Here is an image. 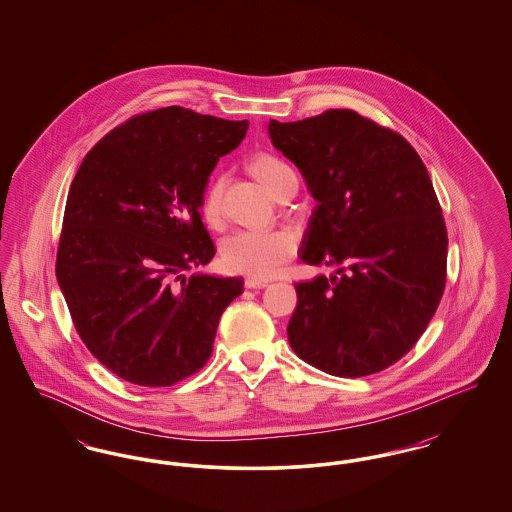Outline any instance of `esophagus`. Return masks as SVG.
<instances>
[{
  "instance_id": "esophagus-1",
  "label": "esophagus",
  "mask_w": 512,
  "mask_h": 512,
  "mask_svg": "<svg viewBox=\"0 0 512 512\" xmlns=\"http://www.w3.org/2000/svg\"><path fill=\"white\" fill-rule=\"evenodd\" d=\"M267 280H253V278H245V288L249 290H261V288H267Z\"/></svg>"
}]
</instances>
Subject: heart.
Listing matches in <instances>:
<instances>
[{
  "label": "heart",
  "mask_w": 512,
  "mask_h": 512,
  "mask_svg": "<svg viewBox=\"0 0 512 512\" xmlns=\"http://www.w3.org/2000/svg\"><path fill=\"white\" fill-rule=\"evenodd\" d=\"M249 169L265 186L268 194L278 197L284 186L295 178L292 169L274 155H257ZM222 213V180H215L203 197V217L217 224ZM297 249V240L288 230H240L224 240L220 247L222 267L234 274H244L253 280L276 276L290 261Z\"/></svg>",
  "instance_id": "obj_1"
}]
</instances>
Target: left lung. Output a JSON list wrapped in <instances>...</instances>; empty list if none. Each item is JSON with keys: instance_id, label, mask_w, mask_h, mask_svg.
<instances>
[{"instance_id": "1", "label": "left lung", "mask_w": 512, "mask_h": 512, "mask_svg": "<svg viewBox=\"0 0 512 512\" xmlns=\"http://www.w3.org/2000/svg\"><path fill=\"white\" fill-rule=\"evenodd\" d=\"M268 132L318 201L301 261L338 267L295 284L290 345L332 376L380 372L413 349L445 290L447 228L430 174L399 132L351 109L270 121Z\"/></svg>"}]
</instances>
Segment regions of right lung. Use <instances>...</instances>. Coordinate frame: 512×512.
Returning a JSON list of instances; mask_svg holds the SVG:
<instances>
[{
  "instance_id": "right-lung-1",
  "label": "right lung",
  "mask_w": 512,
  "mask_h": 512,
  "mask_svg": "<svg viewBox=\"0 0 512 512\" xmlns=\"http://www.w3.org/2000/svg\"><path fill=\"white\" fill-rule=\"evenodd\" d=\"M247 121L178 105L107 132L74 176L55 274L80 340L119 378L167 388L207 365L242 278L192 274L215 244L199 207Z\"/></svg>"
}]
</instances>
